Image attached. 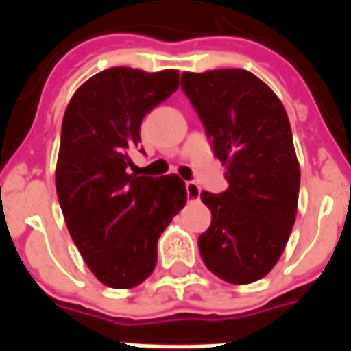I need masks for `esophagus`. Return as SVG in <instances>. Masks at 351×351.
Segmentation results:
<instances>
[{
  "mask_svg": "<svg viewBox=\"0 0 351 351\" xmlns=\"http://www.w3.org/2000/svg\"><path fill=\"white\" fill-rule=\"evenodd\" d=\"M186 193H188V199L197 201L199 195H201V188L195 182H186Z\"/></svg>",
  "mask_w": 351,
  "mask_h": 351,
  "instance_id": "1",
  "label": "esophagus"
}]
</instances>
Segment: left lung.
Listing matches in <instances>:
<instances>
[{"instance_id": "left-lung-1", "label": "left lung", "mask_w": 351, "mask_h": 351, "mask_svg": "<svg viewBox=\"0 0 351 351\" xmlns=\"http://www.w3.org/2000/svg\"><path fill=\"white\" fill-rule=\"evenodd\" d=\"M182 90L228 169V190L201 191L213 214L201 258L218 278L252 284L276 265L297 214L301 169L286 108L246 69L186 71Z\"/></svg>"}]
</instances>
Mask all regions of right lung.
<instances>
[{"instance_id": "add662e5", "label": "right lung", "mask_w": 351, "mask_h": 351, "mask_svg": "<svg viewBox=\"0 0 351 351\" xmlns=\"http://www.w3.org/2000/svg\"><path fill=\"white\" fill-rule=\"evenodd\" d=\"M178 88V71L110 67L73 93L65 108L56 191L65 223L101 284L130 289L152 274L158 239L186 205L176 175L128 173L141 122Z\"/></svg>"}]
</instances>
